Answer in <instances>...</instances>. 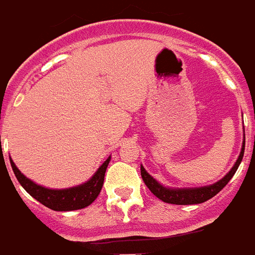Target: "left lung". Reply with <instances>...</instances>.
I'll return each instance as SVG.
<instances>
[{"label": "left lung", "instance_id": "1", "mask_svg": "<svg viewBox=\"0 0 255 255\" xmlns=\"http://www.w3.org/2000/svg\"><path fill=\"white\" fill-rule=\"evenodd\" d=\"M244 152H245V139L242 141L240 156H238L237 161L234 163L232 169L221 180H218L217 182H214L212 185L198 186V188H169V186H164L156 178L152 177L151 174L144 169L143 165H140V172H141V177H143V181L145 182V185L148 186V189L151 190L152 193L155 194L157 198H160L161 201L168 202V204H174V205L201 204V202H205L212 197H214L230 181V178L233 177L236 170L238 169L240 164H241Z\"/></svg>", "mask_w": 255, "mask_h": 255}]
</instances>
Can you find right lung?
<instances>
[{
  "instance_id": "1",
  "label": "right lung",
  "mask_w": 255,
  "mask_h": 255,
  "mask_svg": "<svg viewBox=\"0 0 255 255\" xmlns=\"http://www.w3.org/2000/svg\"><path fill=\"white\" fill-rule=\"evenodd\" d=\"M110 160H111V156L98 168V170L88 181L83 182L81 185L66 188V189H50V188L38 185L30 178L26 177L25 174L21 173V170L15 167L11 159H10V165L13 168L14 174L22 188L31 197L50 209L57 210V212H70V210L83 209L95 201L103 186L104 173L110 164Z\"/></svg>"
}]
</instances>
